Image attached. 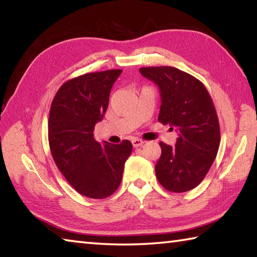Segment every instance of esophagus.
I'll return each mask as SVG.
<instances>
[{
	"mask_svg": "<svg viewBox=\"0 0 257 257\" xmlns=\"http://www.w3.org/2000/svg\"><path fill=\"white\" fill-rule=\"evenodd\" d=\"M132 143H133L134 147H139V146H142L143 144H144V141H142V139H139V138H134Z\"/></svg>",
	"mask_w": 257,
	"mask_h": 257,
	"instance_id": "1",
	"label": "esophagus"
}]
</instances>
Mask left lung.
<instances>
[{
  "mask_svg": "<svg viewBox=\"0 0 257 257\" xmlns=\"http://www.w3.org/2000/svg\"><path fill=\"white\" fill-rule=\"evenodd\" d=\"M139 72L159 87V121L178 133L175 146L160 143L156 178L169 191H188L201 184L219 151L220 127L212 98L201 81L177 68L149 67Z\"/></svg>",
  "mask_w": 257,
  "mask_h": 257,
  "instance_id": "obj_1",
  "label": "left lung"
}]
</instances>
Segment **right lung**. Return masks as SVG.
<instances>
[{
    "label": "right lung",
    "instance_id": "right-lung-1",
    "mask_svg": "<svg viewBox=\"0 0 257 257\" xmlns=\"http://www.w3.org/2000/svg\"><path fill=\"white\" fill-rule=\"evenodd\" d=\"M121 72L120 69L90 72L68 80L51 105L52 156L69 184L89 198H105L118 189L133 151L129 141L101 145L93 133L105 114L111 88Z\"/></svg>",
    "mask_w": 257,
    "mask_h": 257
}]
</instances>
